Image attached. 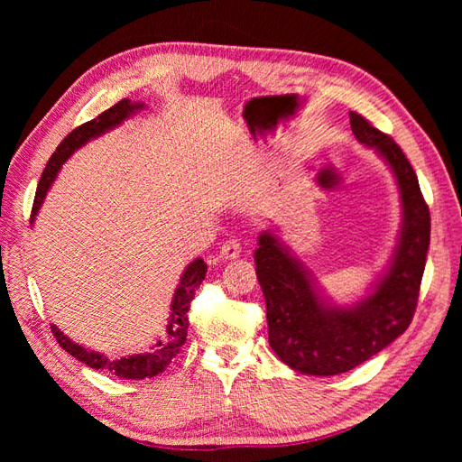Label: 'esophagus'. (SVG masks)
Masks as SVG:
<instances>
[{"instance_id": "esophagus-1", "label": "esophagus", "mask_w": 462, "mask_h": 462, "mask_svg": "<svg viewBox=\"0 0 462 462\" xmlns=\"http://www.w3.org/2000/svg\"><path fill=\"white\" fill-rule=\"evenodd\" d=\"M241 256V245H239V241L236 239H231V241H226L221 245V248H219V253H217V258L219 260H235V258H239Z\"/></svg>"}]
</instances>
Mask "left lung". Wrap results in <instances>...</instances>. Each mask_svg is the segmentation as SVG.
I'll use <instances>...</instances> for the list:
<instances>
[{
  "label": "left lung",
  "mask_w": 462,
  "mask_h": 462,
  "mask_svg": "<svg viewBox=\"0 0 462 462\" xmlns=\"http://www.w3.org/2000/svg\"><path fill=\"white\" fill-rule=\"evenodd\" d=\"M348 117L356 141L389 165L401 194L399 241L385 272L365 299L339 306L273 231L260 233L254 253L270 346L289 368L309 375L353 370L404 333L416 310L430 246V209L407 156L356 111Z\"/></svg>",
  "instance_id": "1"
}]
</instances>
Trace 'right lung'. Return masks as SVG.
<instances>
[{"label":"right lung","mask_w":462,"mask_h":462,"mask_svg":"<svg viewBox=\"0 0 462 462\" xmlns=\"http://www.w3.org/2000/svg\"><path fill=\"white\" fill-rule=\"evenodd\" d=\"M144 107L146 106L143 102H131L125 97V100L117 102L114 107L106 109L104 114H100L96 119H92L85 125H80V127H77L75 131H71L63 138V143L58 146V150L53 152V156L50 158L44 173H42V177H40L31 223H34V219L38 216V209L42 204H44L46 194H48L50 187L53 185L55 177H58L61 165L69 158H71L79 148L90 143L92 138H97L104 133L119 127L123 121H127L129 117H133L134 114H138V111ZM206 272H208V265L204 263L202 258H197L187 265L183 275H180V279H179V285L175 289V295L171 300V314H170V318H167L163 337L158 339L156 345H152V348H153L152 353L131 355V356H123L117 360H109L106 355L88 351V348L71 341L55 324H51V331L55 335V339H58V343L65 348L69 355L75 356L80 362H85L87 366H90L94 370H109L117 377H123V380H146V377H153L171 365V360L179 355L180 346H183V343L187 341L189 306H190V300L194 299V291H197L200 287V283L204 282Z\"/></svg>","instance_id":"add662e5"}]
</instances>
